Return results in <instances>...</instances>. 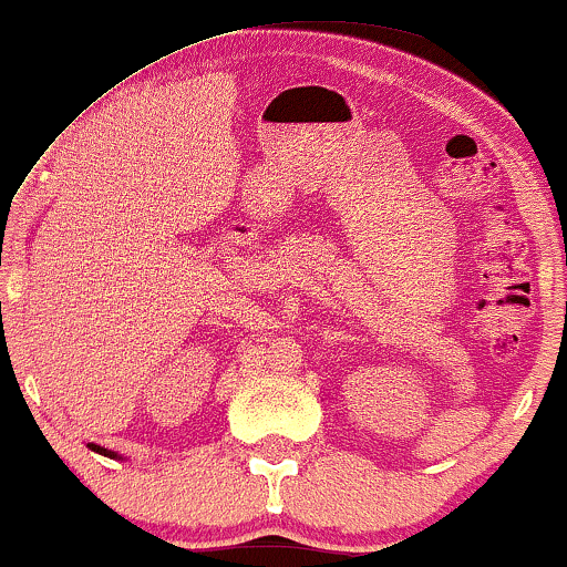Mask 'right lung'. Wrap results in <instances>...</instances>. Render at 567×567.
I'll return each mask as SVG.
<instances>
[{
  "instance_id": "1",
  "label": "right lung",
  "mask_w": 567,
  "mask_h": 567,
  "mask_svg": "<svg viewBox=\"0 0 567 567\" xmlns=\"http://www.w3.org/2000/svg\"><path fill=\"white\" fill-rule=\"evenodd\" d=\"M90 449H92V451H97V454H103V456H116V454H113V451H109V449H100V445H95V443H90Z\"/></svg>"
}]
</instances>
